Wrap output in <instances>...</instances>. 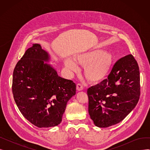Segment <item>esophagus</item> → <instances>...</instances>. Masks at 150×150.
<instances>
[{"label":"esophagus","mask_w":150,"mask_h":150,"mask_svg":"<svg viewBox=\"0 0 150 150\" xmlns=\"http://www.w3.org/2000/svg\"><path fill=\"white\" fill-rule=\"evenodd\" d=\"M83 89V86L81 84H76V90L78 91H81Z\"/></svg>","instance_id":"esophagus-1"}]
</instances>
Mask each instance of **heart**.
Segmentation results:
<instances>
[{
    "instance_id": "heart-1",
    "label": "heart",
    "mask_w": 150,
    "mask_h": 150,
    "mask_svg": "<svg viewBox=\"0 0 150 150\" xmlns=\"http://www.w3.org/2000/svg\"><path fill=\"white\" fill-rule=\"evenodd\" d=\"M74 59L77 64L84 67L85 77L94 83L103 80L112 66L111 55L101 49H93L80 53L75 56ZM75 63L68 58L64 61V66L69 72H77L79 67Z\"/></svg>"
}]
</instances>
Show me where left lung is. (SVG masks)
<instances>
[{"instance_id": "obj_1", "label": "left lung", "mask_w": 150, "mask_h": 150, "mask_svg": "<svg viewBox=\"0 0 150 150\" xmlns=\"http://www.w3.org/2000/svg\"><path fill=\"white\" fill-rule=\"evenodd\" d=\"M88 111L94 125L107 128L119 123L137 105L140 97V72L132 54L118 60L108 76L89 88Z\"/></svg>"}]
</instances>
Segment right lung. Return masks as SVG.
<instances>
[{"label": "right lung", "instance_id": "add662e5", "mask_svg": "<svg viewBox=\"0 0 150 150\" xmlns=\"http://www.w3.org/2000/svg\"><path fill=\"white\" fill-rule=\"evenodd\" d=\"M49 53L39 44L28 49L13 71L15 103L25 119L38 128L53 127L62 121L76 84L59 76L48 63Z\"/></svg>", "mask_w": 150, "mask_h": 150}]
</instances>
